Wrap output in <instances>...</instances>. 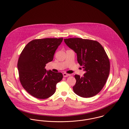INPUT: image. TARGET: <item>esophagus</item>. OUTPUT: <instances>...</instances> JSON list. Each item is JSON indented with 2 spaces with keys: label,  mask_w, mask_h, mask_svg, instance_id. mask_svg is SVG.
Here are the masks:
<instances>
[{
  "label": "esophagus",
  "mask_w": 129,
  "mask_h": 129,
  "mask_svg": "<svg viewBox=\"0 0 129 129\" xmlns=\"http://www.w3.org/2000/svg\"><path fill=\"white\" fill-rule=\"evenodd\" d=\"M63 77H65H65H68V76H70L69 74H67V73H63Z\"/></svg>",
  "instance_id": "esophagus-1"
}]
</instances>
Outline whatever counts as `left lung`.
Returning a JSON list of instances; mask_svg holds the SVG:
<instances>
[{
	"instance_id": "8db88e82",
	"label": "left lung",
	"mask_w": 129,
	"mask_h": 129,
	"mask_svg": "<svg viewBox=\"0 0 129 129\" xmlns=\"http://www.w3.org/2000/svg\"><path fill=\"white\" fill-rule=\"evenodd\" d=\"M64 42L77 54V61L86 72L83 77L75 75L74 92L83 98L92 97L103 88L110 72V61L104 48L96 41L74 38Z\"/></svg>"
}]
</instances>
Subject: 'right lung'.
Wrapping results in <instances>:
<instances>
[{
    "instance_id": "add662e5",
    "label": "right lung",
    "mask_w": 129,
    "mask_h": 129,
    "mask_svg": "<svg viewBox=\"0 0 129 129\" xmlns=\"http://www.w3.org/2000/svg\"><path fill=\"white\" fill-rule=\"evenodd\" d=\"M61 38L34 40L28 43L18 59L19 80L23 88L34 97L45 99L55 92L56 86L63 78L61 73L46 71V64L52 61Z\"/></svg>"
}]
</instances>
